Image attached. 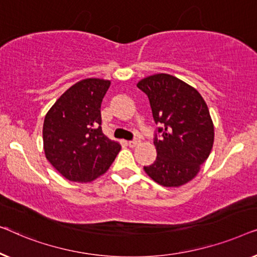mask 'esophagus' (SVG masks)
Wrapping results in <instances>:
<instances>
[{
  "label": "esophagus",
  "instance_id": "34e87169",
  "mask_svg": "<svg viewBox=\"0 0 257 257\" xmlns=\"http://www.w3.org/2000/svg\"><path fill=\"white\" fill-rule=\"evenodd\" d=\"M137 144H139V141H130V142H128V147L135 148Z\"/></svg>",
  "mask_w": 257,
  "mask_h": 257
}]
</instances>
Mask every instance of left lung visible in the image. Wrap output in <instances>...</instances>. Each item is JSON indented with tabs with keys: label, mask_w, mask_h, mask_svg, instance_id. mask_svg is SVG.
<instances>
[{
	"label": "left lung",
	"mask_w": 257,
	"mask_h": 257,
	"mask_svg": "<svg viewBox=\"0 0 257 257\" xmlns=\"http://www.w3.org/2000/svg\"><path fill=\"white\" fill-rule=\"evenodd\" d=\"M137 87L149 97L162 139L155 137L157 158L144 171L165 187L192 180L207 160L214 142V125L207 104L196 88L180 79L158 73L142 79Z\"/></svg>",
	"instance_id": "8db88e82"
}]
</instances>
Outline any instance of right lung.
Here are the masks:
<instances>
[{
  "label": "right lung",
  "mask_w": 257,
  "mask_h": 257,
  "mask_svg": "<svg viewBox=\"0 0 257 257\" xmlns=\"http://www.w3.org/2000/svg\"><path fill=\"white\" fill-rule=\"evenodd\" d=\"M110 80L78 81L50 108L43 125L45 157L61 176L88 183L109 169L121 146L101 129V102Z\"/></svg>",
  "instance_id": "add662e5"
}]
</instances>
